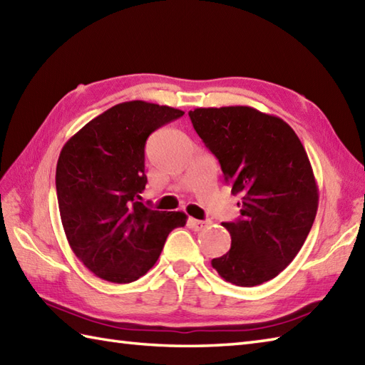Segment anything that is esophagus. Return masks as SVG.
<instances>
[{"label":"esophagus","mask_w":365,"mask_h":365,"mask_svg":"<svg viewBox=\"0 0 365 365\" xmlns=\"http://www.w3.org/2000/svg\"><path fill=\"white\" fill-rule=\"evenodd\" d=\"M190 224L191 227L195 230H202L205 229L208 224H210V221H200V220H195V218H190Z\"/></svg>","instance_id":"34e87169"}]
</instances>
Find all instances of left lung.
Masks as SVG:
<instances>
[{
    "label": "left lung",
    "instance_id": "1",
    "mask_svg": "<svg viewBox=\"0 0 365 365\" xmlns=\"http://www.w3.org/2000/svg\"><path fill=\"white\" fill-rule=\"evenodd\" d=\"M196 133L218 158L242 216L222 222L230 250L212 267L234 285L276 277L297 257L319 208L311 161L289 123L251 106L196 108Z\"/></svg>",
    "mask_w": 365,
    "mask_h": 365
}]
</instances>
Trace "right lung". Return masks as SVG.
Listing matches in <instances>:
<instances>
[{
    "label": "right lung",
    "instance_id": "1",
    "mask_svg": "<svg viewBox=\"0 0 365 365\" xmlns=\"http://www.w3.org/2000/svg\"><path fill=\"white\" fill-rule=\"evenodd\" d=\"M185 113L143 100L106 110L61 150L56 192L61 221L83 265L100 279L128 284L144 276L170 230L187 215L144 205V147L155 130Z\"/></svg>",
    "mask_w": 365,
    "mask_h": 365
}]
</instances>
